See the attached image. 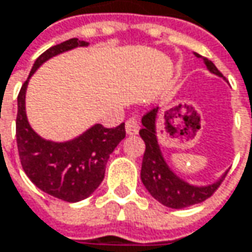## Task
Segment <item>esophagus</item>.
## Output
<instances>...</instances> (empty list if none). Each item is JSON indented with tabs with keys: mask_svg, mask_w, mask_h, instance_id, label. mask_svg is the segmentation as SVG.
<instances>
[{
	"mask_svg": "<svg viewBox=\"0 0 252 252\" xmlns=\"http://www.w3.org/2000/svg\"><path fill=\"white\" fill-rule=\"evenodd\" d=\"M138 129H140V126L137 123L135 118H128L126 123V131L128 135H135L138 134Z\"/></svg>",
	"mask_w": 252,
	"mask_h": 252,
	"instance_id": "34e87169",
	"label": "esophagus"
}]
</instances>
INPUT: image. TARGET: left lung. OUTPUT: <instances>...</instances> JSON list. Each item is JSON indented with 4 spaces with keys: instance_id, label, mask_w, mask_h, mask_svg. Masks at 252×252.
Returning <instances> with one entry per match:
<instances>
[{
    "instance_id": "left-lung-1",
    "label": "left lung",
    "mask_w": 252,
    "mask_h": 252,
    "mask_svg": "<svg viewBox=\"0 0 252 252\" xmlns=\"http://www.w3.org/2000/svg\"><path fill=\"white\" fill-rule=\"evenodd\" d=\"M194 56L202 58L197 53H194ZM202 59L211 73L222 76V73L218 70L217 66L209 59ZM157 112H158V108H153L141 120L143 128L140 129V135L146 143V151H144L143 164H141L143 185L146 186L149 193L156 200H158L160 203L172 209H183V208L206 200L220 186L226 173L222 174V177L215 183L208 185V186H193L185 182L183 179H180L169 167L158 146L157 135H156Z\"/></svg>"
}]
</instances>
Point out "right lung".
<instances>
[{
  "instance_id": "add662e5",
  "label": "right lung",
  "mask_w": 252,
  "mask_h": 252,
  "mask_svg": "<svg viewBox=\"0 0 252 252\" xmlns=\"http://www.w3.org/2000/svg\"><path fill=\"white\" fill-rule=\"evenodd\" d=\"M89 43L78 38L66 40L47 49L35 60L29 79L49 59ZM29 79L18 94V111L15 121L17 147L21 166L35 186L58 199L79 202L94 193L105 176L109 154L126 137L124 123L115 128L95 124L79 137L55 143L41 138L29 124L26 115V91Z\"/></svg>"
}]
</instances>
